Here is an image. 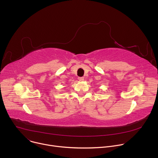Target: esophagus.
<instances>
[{
	"label": "esophagus",
	"instance_id": "obj_1",
	"mask_svg": "<svg viewBox=\"0 0 158 158\" xmlns=\"http://www.w3.org/2000/svg\"><path fill=\"white\" fill-rule=\"evenodd\" d=\"M78 79L80 81H82L84 80V77H78Z\"/></svg>",
	"mask_w": 158,
	"mask_h": 158
}]
</instances>
